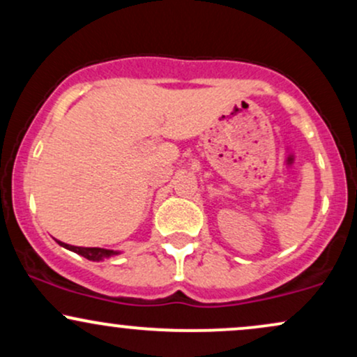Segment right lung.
Here are the masks:
<instances>
[{
  "label": "right lung",
  "mask_w": 357,
  "mask_h": 357,
  "mask_svg": "<svg viewBox=\"0 0 357 357\" xmlns=\"http://www.w3.org/2000/svg\"><path fill=\"white\" fill-rule=\"evenodd\" d=\"M61 247H65L67 250H72V252L79 253V255L85 257L87 260H92V261H100L104 260V258H109V257H114L117 255L119 252H114V250H105V248H97V247H73V245H67V243H61L59 241Z\"/></svg>",
  "instance_id": "obj_1"
}]
</instances>
